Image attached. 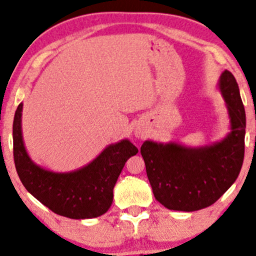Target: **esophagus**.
I'll use <instances>...</instances> for the list:
<instances>
[{
    "label": "esophagus",
    "instance_id": "34e87169",
    "mask_svg": "<svg viewBox=\"0 0 256 256\" xmlns=\"http://www.w3.org/2000/svg\"><path fill=\"white\" fill-rule=\"evenodd\" d=\"M134 134H136V137H143L144 136V132L143 131H140V130H136L134 131Z\"/></svg>",
    "mask_w": 256,
    "mask_h": 256
}]
</instances>
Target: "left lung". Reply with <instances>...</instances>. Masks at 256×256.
<instances>
[{
  "label": "left lung",
  "instance_id": "left-lung-1",
  "mask_svg": "<svg viewBox=\"0 0 256 256\" xmlns=\"http://www.w3.org/2000/svg\"><path fill=\"white\" fill-rule=\"evenodd\" d=\"M218 88L224 99L230 122V131L224 138L198 148L150 139L142 145L140 154L152 192L168 209L196 212L214 204L240 174L246 134L240 90L227 70L220 76Z\"/></svg>",
  "mask_w": 256,
  "mask_h": 256
}]
</instances>
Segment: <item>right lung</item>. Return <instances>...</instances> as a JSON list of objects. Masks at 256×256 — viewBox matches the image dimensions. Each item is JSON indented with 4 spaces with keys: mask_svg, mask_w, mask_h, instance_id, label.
Listing matches in <instances>:
<instances>
[{
    "mask_svg": "<svg viewBox=\"0 0 256 256\" xmlns=\"http://www.w3.org/2000/svg\"><path fill=\"white\" fill-rule=\"evenodd\" d=\"M22 108L18 106L12 124L14 160L22 184L35 198L58 215L73 220L104 215L113 200V188L126 160L138 148L128 139L110 144L88 164L68 172L38 166L29 157L22 136Z\"/></svg>",
    "mask_w": 256,
    "mask_h": 256,
    "instance_id": "1",
    "label": "right lung"
}]
</instances>
